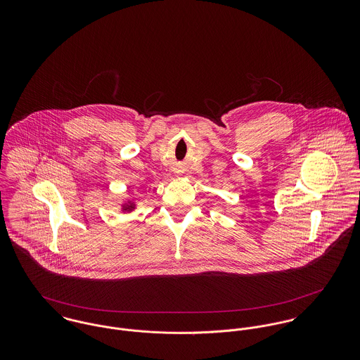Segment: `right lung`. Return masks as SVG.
I'll list each match as a JSON object with an SVG mask.
<instances>
[{"label": "right lung", "instance_id": "right-lung-1", "mask_svg": "<svg viewBox=\"0 0 360 360\" xmlns=\"http://www.w3.org/2000/svg\"><path fill=\"white\" fill-rule=\"evenodd\" d=\"M134 207H136V204H134L133 201L127 200V201L122 205V210H123V212H131Z\"/></svg>", "mask_w": 360, "mask_h": 360}]
</instances>
